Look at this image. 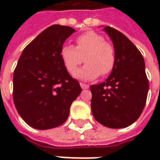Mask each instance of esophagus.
<instances>
[{
    "label": "esophagus",
    "mask_w": 160,
    "mask_h": 160,
    "mask_svg": "<svg viewBox=\"0 0 160 160\" xmlns=\"http://www.w3.org/2000/svg\"><path fill=\"white\" fill-rule=\"evenodd\" d=\"M80 85L83 90H85V89H88V88L90 87L89 85H86V84H84V83H80Z\"/></svg>",
    "instance_id": "34e87169"
}]
</instances>
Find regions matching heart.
Instances as JSON below:
<instances>
[{
	"mask_svg": "<svg viewBox=\"0 0 160 160\" xmlns=\"http://www.w3.org/2000/svg\"><path fill=\"white\" fill-rule=\"evenodd\" d=\"M60 57L65 68L71 74L79 65L85 64L77 71L75 76L81 80H90L109 75L114 70L116 56L111 44L105 41L104 36L95 31H86L75 38V46L65 45L60 50Z\"/></svg>",
	"mask_w": 160,
	"mask_h": 160,
	"instance_id": "heart-1",
	"label": "heart"
}]
</instances>
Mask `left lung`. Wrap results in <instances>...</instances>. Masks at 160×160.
<instances>
[{
    "instance_id": "1",
    "label": "left lung",
    "mask_w": 160,
    "mask_h": 160,
    "mask_svg": "<svg viewBox=\"0 0 160 160\" xmlns=\"http://www.w3.org/2000/svg\"><path fill=\"white\" fill-rule=\"evenodd\" d=\"M105 31L113 41L116 61L104 82L90 86L91 110L104 126L120 129L140 116L146 103L149 80L143 55L124 36L110 26Z\"/></svg>"
}]
</instances>
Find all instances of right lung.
<instances>
[{
    "instance_id": "right-lung-1",
    "label": "right lung",
    "mask_w": 160,
    "mask_h": 160,
    "mask_svg": "<svg viewBox=\"0 0 160 160\" xmlns=\"http://www.w3.org/2000/svg\"><path fill=\"white\" fill-rule=\"evenodd\" d=\"M75 31L60 25L46 28L26 46L14 70V104L35 129L62 124L81 93L80 83L70 76L60 57L63 44Z\"/></svg>"
}]
</instances>
